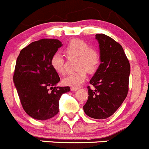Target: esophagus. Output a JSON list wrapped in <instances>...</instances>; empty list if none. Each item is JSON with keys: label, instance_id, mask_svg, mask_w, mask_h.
<instances>
[{"label": "esophagus", "instance_id": "esophagus-1", "mask_svg": "<svg viewBox=\"0 0 149 149\" xmlns=\"http://www.w3.org/2000/svg\"><path fill=\"white\" fill-rule=\"evenodd\" d=\"M78 90V88H75V87H71V90L73 92L76 91V90Z\"/></svg>", "mask_w": 149, "mask_h": 149}]
</instances>
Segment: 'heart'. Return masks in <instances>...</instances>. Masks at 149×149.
Segmentation results:
<instances>
[{
	"label": "heart",
	"mask_w": 149,
	"mask_h": 149,
	"mask_svg": "<svg viewBox=\"0 0 149 149\" xmlns=\"http://www.w3.org/2000/svg\"><path fill=\"white\" fill-rule=\"evenodd\" d=\"M69 57H79L78 69L79 71L67 75L63 79L64 85L71 87H79L87 78V71L94 72L100 63V55L95 49H92L90 45L80 39H73L65 49ZM52 67L60 74L65 72V59L60 52H55L50 61Z\"/></svg>",
	"instance_id": "b5f03b06"
}]
</instances>
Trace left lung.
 <instances>
[{"instance_id": "8db88e82", "label": "left lung", "mask_w": 149, "mask_h": 149, "mask_svg": "<svg viewBox=\"0 0 149 149\" xmlns=\"http://www.w3.org/2000/svg\"><path fill=\"white\" fill-rule=\"evenodd\" d=\"M101 64L90 83L88 99L83 106L86 115L95 119L110 117L120 107L128 92L130 65L118 42L105 34H96Z\"/></svg>"}]
</instances>
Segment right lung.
<instances>
[{"label": "right lung", "instance_id": "add662e5", "mask_svg": "<svg viewBox=\"0 0 149 149\" xmlns=\"http://www.w3.org/2000/svg\"><path fill=\"white\" fill-rule=\"evenodd\" d=\"M61 46L57 39H41L22 49L17 59L15 86L24 110L36 120H45L57 115L61 95L71 90L56 86L60 78L50 63Z\"/></svg>", "mask_w": 149, "mask_h": 149}]
</instances>
